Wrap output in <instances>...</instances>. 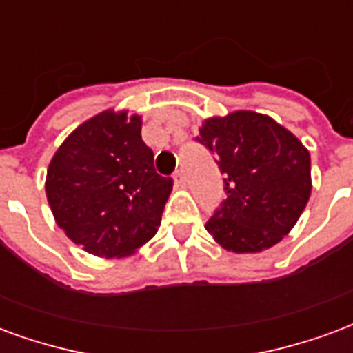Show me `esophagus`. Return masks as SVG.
Listing matches in <instances>:
<instances>
[{"label":"esophagus","instance_id":"34e87169","mask_svg":"<svg viewBox=\"0 0 353 353\" xmlns=\"http://www.w3.org/2000/svg\"><path fill=\"white\" fill-rule=\"evenodd\" d=\"M174 181H176L177 187H185L187 185V177H185L183 170H176L174 172Z\"/></svg>","mask_w":353,"mask_h":353}]
</instances>
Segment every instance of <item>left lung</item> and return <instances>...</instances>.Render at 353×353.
<instances>
[{
    "mask_svg": "<svg viewBox=\"0 0 353 353\" xmlns=\"http://www.w3.org/2000/svg\"><path fill=\"white\" fill-rule=\"evenodd\" d=\"M196 141L215 157L225 200L206 223L217 244L257 253L295 227L310 199V153L274 119L236 111L208 119Z\"/></svg>",
    "mask_w": 353,
    "mask_h": 353,
    "instance_id": "8db88e82",
    "label": "left lung"
}]
</instances>
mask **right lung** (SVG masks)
Segmentation results:
<instances>
[{
    "mask_svg": "<svg viewBox=\"0 0 353 353\" xmlns=\"http://www.w3.org/2000/svg\"><path fill=\"white\" fill-rule=\"evenodd\" d=\"M174 179L154 170L141 117L103 111L65 138L47 170V200L65 236L98 257H126L161 227Z\"/></svg>",
    "mask_w": 353,
    "mask_h": 353,
    "instance_id": "right-lung-1",
    "label": "right lung"
}]
</instances>
